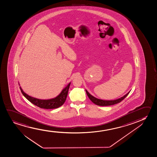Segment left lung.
Returning a JSON list of instances; mask_svg holds the SVG:
<instances>
[{"instance_id": "left-lung-1", "label": "left lung", "mask_w": 157, "mask_h": 157, "mask_svg": "<svg viewBox=\"0 0 157 157\" xmlns=\"http://www.w3.org/2000/svg\"><path fill=\"white\" fill-rule=\"evenodd\" d=\"M86 92L87 93L88 97L89 98L90 101L94 104H96L99 106H109V105H112L114 104H117L121 102L122 100L124 99V98L126 97L128 95L129 92H128L127 94H126L122 98H120L119 99L116 100H111V101H105V100H100L98 99L97 98H95L93 96H92L87 92V90H86Z\"/></svg>"}]
</instances>
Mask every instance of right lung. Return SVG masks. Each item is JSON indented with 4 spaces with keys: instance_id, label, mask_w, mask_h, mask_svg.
<instances>
[{
    "instance_id": "right-lung-1",
    "label": "right lung",
    "mask_w": 157,
    "mask_h": 157,
    "mask_svg": "<svg viewBox=\"0 0 157 157\" xmlns=\"http://www.w3.org/2000/svg\"><path fill=\"white\" fill-rule=\"evenodd\" d=\"M70 85V83L68 84V85L62 90L61 93L57 96V97L52 99H49V100H40V99L33 98L30 96L28 95L26 93H25V92L23 91L21 87H20V88L25 98H26L30 102H31L33 104L42 109H52L59 108V106H62L64 104L65 100L67 99Z\"/></svg>"
}]
</instances>
